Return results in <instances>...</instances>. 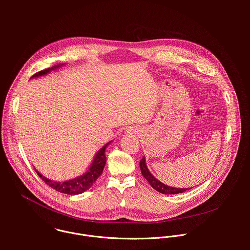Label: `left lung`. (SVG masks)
I'll return each mask as SVG.
<instances>
[{"mask_svg":"<svg viewBox=\"0 0 250 250\" xmlns=\"http://www.w3.org/2000/svg\"><path fill=\"white\" fill-rule=\"evenodd\" d=\"M139 167H140V170H141V174L144 175V177L147 180V182L150 184V186L154 190H156L157 192H159L161 194H165V195H168V194H180V193H183V192L191 189V188L190 189L173 188V187H169V186L161 183L160 181H158L156 178H154V176L149 172L148 168L146 167V158L145 157L140 160Z\"/></svg>","mask_w":250,"mask_h":250,"instance_id":"1","label":"left lung"}]
</instances>
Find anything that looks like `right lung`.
<instances>
[{"label": "right lung", "mask_w": 250, "mask_h": 250, "mask_svg": "<svg viewBox=\"0 0 250 250\" xmlns=\"http://www.w3.org/2000/svg\"><path fill=\"white\" fill-rule=\"evenodd\" d=\"M58 67H59V65L58 66H53L51 68H47L45 70H42V71H40V72L32 75V77H39V76H42V75H45L48 72H50V70H54L55 68H58ZM109 144H110V142H109ZM109 144H106L96 154L95 159H94L90 169L88 170V172L86 174L80 176V177L75 178V179L69 180V181H64V182H55V181H51V180L47 179V178L43 177L37 170H35V172L38 173V175L42 178V181H44V183L46 185H48L52 189L56 190L57 192L67 194V195L81 194V193L87 191L88 189H90L92 187V185L96 182V180L100 177V175L103 173V170H104V164H105L104 151H105V147L108 146Z\"/></svg>", "instance_id": "add662e5"}]
</instances>
